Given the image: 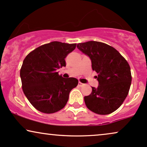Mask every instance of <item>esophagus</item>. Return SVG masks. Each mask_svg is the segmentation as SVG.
Instances as JSON below:
<instances>
[{
    "label": "esophagus",
    "instance_id": "1",
    "mask_svg": "<svg viewBox=\"0 0 147 147\" xmlns=\"http://www.w3.org/2000/svg\"><path fill=\"white\" fill-rule=\"evenodd\" d=\"M83 85H84V84H83V83H81V82H79V86H83Z\"/></svg>",
    "mask_w": 147,
    "mask_h": 147
}]
</instances>
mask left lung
<instances>
[{"label":"left lung","instance_id":"left-lung-1","mask_svg":"<svg viewBox=\"0 0 147 147\" xmlns=\"http://www.w3.org/2000/svg\"><path fill=\"white\" fill-rule=\"evenodd\" d=\"M77 48L90 57L99 82L97 88L92 87L90 95L84 97L85 105L96 114L112 113L121 107L129 93L131 82L129 64L117 50L104 42H81Z\"/></svg>","mask_w":147,"mask_h":147}]
</instances>
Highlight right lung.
Masks as SVG:
<instances>
[{
    "instance_id": "right-lung-1",
    "label": "right lung",
    "mask_w": 147,
    "mask_h": 147,
    "mask_svg": "<svg viewBox=\"0 0 147 147\" xmlns=\"http://www.w3.org/2000/svg\"><path fill=\"white\" fill-rule=\"evenodd\" d=\"M77 44L53 41L36 48L26 55L20 69L22 87L27 99L36 110L51 114L62 109L78 80L65 79L57 69L66 66L65 58Z\"/></svg>"
}]
</instances>
